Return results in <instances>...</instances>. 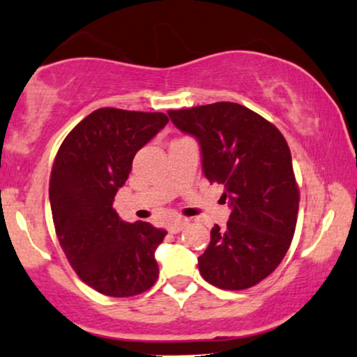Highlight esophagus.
<instances>
[{"label":"esophagus","mask_w":357,"mask_h":357,"mask_svg":"<svg viewBox=\"0 0 357 357\" xmlns=\"http://www.w3.org/2000/svg\"><path fill=\"white\" fill-rule=\"evenodd\" d=\"M186 225H188V220L186 219H178V220H174V222H171L168 225V231L171 234H179L184 227H186Z\"/></svg>","instance_id":"obj_1"}]
</instances>
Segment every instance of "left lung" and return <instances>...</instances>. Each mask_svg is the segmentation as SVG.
Returning <instances> with one entry per match:
<instances>
[{"instance_id": "obj_1", "label": "left lung", "mask_w": 357, "mask_h": 357, "mask_svg": "<svg viewBox=\"0 0 357 357\" xmlns=\"http://www.w3.org/2000/svg\"><path fill=\"white\" fill-rule=\"evenodd\" d=\"M171 121L201 146L202 173L222 184L231 215L211 231L199 272L222 290L267 278L290 247L300 192L287 139L264 116L232 102L169 110Z\"/></svg>"}]
</instances>
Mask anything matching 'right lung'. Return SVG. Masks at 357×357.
I'll list each match as a JSON object with an SVG mask.
<instances>
[{"label":"right lung","mask_w":357,"mask_h":357,"mask_svg":"<svg viewBox=\"0 0 357 357\" xmlns=\"http://www.w3.org/2000/svg\"><path fill=\"white\" fill-rule=\"evenodd\" d=\"M169 119L98 108L67 135L54 160L49 199L62 250L84 283L108 296L143 293L158 280L155 252L168 232L130 224L114 209L133 158Z\"/></svg>","instance_id":"right-lung-1"}]
</instances>
